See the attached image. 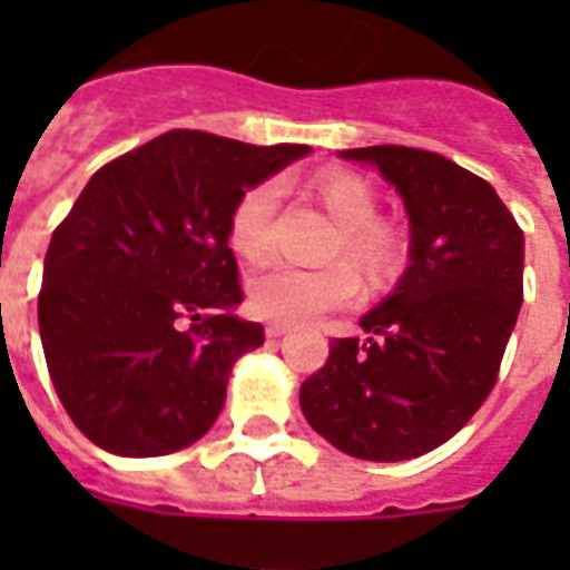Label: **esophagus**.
<instances>
[{
    "instance_id": "esophagus-1",
    "label": "esophagus",
    "mask_w": 570,
    "mask_h": 570,
    "mask_svg": "<svg viewBox=\"0 0 570 570\" xmlns=\"http://www.w3.org/2000/svg\"><path fill=\"white\" fill-rule=\"evenodd\" d=\"M286 334V325H277V322H272V325H266V337L268 340H281Z\"/></svg>"
}]
</instances>
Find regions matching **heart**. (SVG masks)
<instances>
[{
  "label": "heart",
  "instance_id": "obj_1",
  "mask_svg": "<svg viewBox=\"0 0 570 570\" xmlns=\"http://www.w3.org/2000/svg\"><path fill=\"white\" fill-rule=\"evenodd\" d=\"M337 233L328 245V259L346 257L370 281H384L402 259V236L393 224L375 218V195L364 177L352 171H325L311 183ZM277 206V186L263 180L250 186L233 204L227 218V239L242 259H263L272 245V218ZM361 281L347 263L322 268H298L272 263L248 284L250 311L281 325H304L322 313L340 311L357 302Z\"/></svg>",
  "mask_w": 570,
  "mask_h": 570
}]
</instances>
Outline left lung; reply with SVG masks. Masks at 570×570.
Listing matches in <instances>:
<instances>
[{
    "instance_id": "left-lung-1",
    "label": "left lung",
    "mask_w": 570,
    "mask_h": 570,
    "mask_svg": "<svg viewBox=\"0 0 570 570\" xmlns=\"http://www.w3.org/2000/svg\"><path fill=\"white\" fill-rule=\"evenodd\" d=\"M396 186L411 266L361 320L366 340L331 343L302 384L307 423L340 452L405 461L432 452L494 390L523 302V230L476 174L432 150H343Z\"/></svg>"
}]
</instances>
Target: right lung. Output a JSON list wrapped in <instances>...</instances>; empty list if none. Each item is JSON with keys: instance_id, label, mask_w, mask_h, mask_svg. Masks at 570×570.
Returning a JSON list of instances; mask_svg holds the SVG:
<instances>
[{"instance_id": "add662e5", "label": "right lung", "mask_w": 570, "mask_h": 570, "mask_svg": "<svg viewBox=\"0 0 570 570\" xmlns=\"http://www.w3.org/2000/svg\"><path fill=\"white\" fill-rule=\"evenodd\" d=\"M307 154L171 129L88 180L49 239L38 295L49 379L88 441L150 459L209 432L236 357L266 340L233 313L227 218Z\"/></svg>"}]
</instances>
